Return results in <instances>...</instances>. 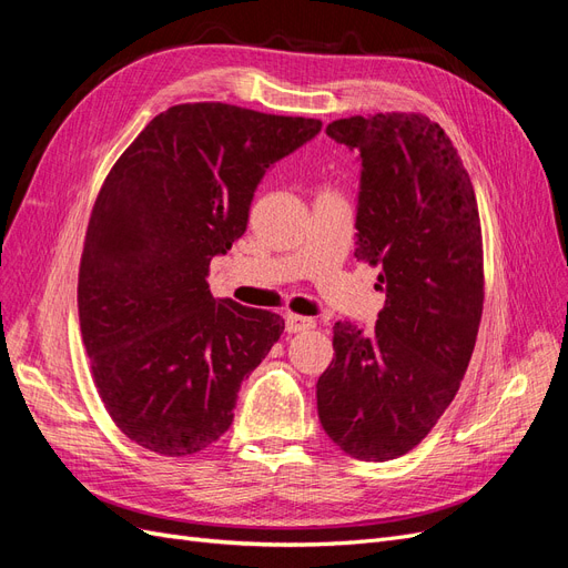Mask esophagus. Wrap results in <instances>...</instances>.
<instances>
[{
	"label": "esophagus",
	"mask_w": 568,
	"mask_h": 568,
	"mask_svg": "<svg viewBox=\"0 0 568 568\" xmlns=\"http://www.w3.org/2000/svg\"><path fill=\"white\" fill-rule=\"evenodd\" d=\"M313 326H315L313 317H303V315H294V313L286 315V332L288 334H301V332L313 329Z\"/></svg>",
	"instance_id": "34e87169"
}]
</instances>
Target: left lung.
<instances>
[{"mask_svg":"<svg viewBox=\"0 0 568 568\" xmlns=\"http://www.w3.org/2000/svg\"><path fill=\"white\" fill-rule=\"evenodd\" d=\"M359 151L355 257L382 265L372 334L334 324L317 379L322 428L343 453L395 459L426 438L459 390L484 313V239L474 186L450 136L422 113L326 125Z\"/></svg>","mask_w":568,"mask_h":568,"instance_id":"left-lung-1","label":"left lung"}]
</instances>
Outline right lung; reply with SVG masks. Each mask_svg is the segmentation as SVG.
I'll return each instance as SVG.
<instances>
[{
  "label": "right lung",
  "instance_id": "obj_1",
  "mask_svg": "<svg viewBox=\"0 0 568 568\" xmlns=\"http://www.w3.org/2000/svg\"><path fill=\"white\" fill-rule=\"evenodd\" d=\"M322 120L220 101L159 113L99 189L78 272L84 351L101 403L163 457L209 448L284 332L270 311L215 301L211 261L246 232L265 170Z\"/></svg>",
  "mask_w": 568,
  "mask_h": 568
}]
</instances>
